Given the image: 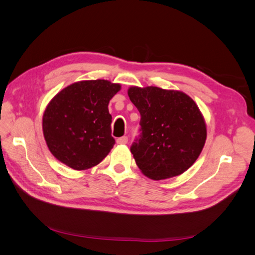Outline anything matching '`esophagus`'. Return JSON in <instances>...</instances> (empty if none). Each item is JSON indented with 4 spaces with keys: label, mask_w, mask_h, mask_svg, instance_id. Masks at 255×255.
<instances>
[{
    "label": "esophagus",
    "mask_w": 255,
    "mask_h": 255,
    "mask_svg": "<svg viewBox=\"0 0 255 255\" xmlns=\"http://www.w3.org/2000/svg\"><path fill=\"white\" fill-rule=\"evenodd\" d=\"M128 137L127 136H122V137H120V138H118L117 139V143L118 144H126L127 142H128Z\"/></svg>",
    "instance_id": "1"
}]
</instances>
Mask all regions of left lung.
I'll return each mask as SVG.
<instances>
[{
	"label": "left lung",
	"mask_w": 255,
	"mask_h": 255,
	"mask_svg": "<svg viewBox=\"0 0 255 255\" xmlns=\"http://www.w3.org/2000/svg\"><path fill=\"white\" fill-rule=\"evenodd\" d=\"M128 95L140 113V135L130 152L152 180L180 175L192 166L206 140L203 116L194 100L177 90L129 87Z\"/></svg>",
	"instance_id": "obj_1"
}]
</instances>
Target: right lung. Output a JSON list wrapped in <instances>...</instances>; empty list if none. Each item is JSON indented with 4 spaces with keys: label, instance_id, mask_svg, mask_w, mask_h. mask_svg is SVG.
Wrapping results in <instances>:
<instances>
[{
    "label": "right lung",
    "instance_id": "1",
    "mask_svg": "<svg viewBox=\"0 0 255 255\" xmlns=\"http://www.w3.org/2000/svg\"><path fill=\"white\" fill-rule=\"evenodd\" d=\"M120 88L105 80L81 81L51 100L42 129L49 150L59 161L86 170L106 157L115 144L109 103Z\"/></svg>",
    "mask_w": 255,
    "mask_h": 255
}]
</instances>
